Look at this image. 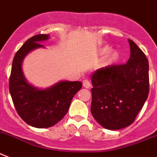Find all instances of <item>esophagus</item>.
Returning a JSON list of instances; mask_svg holds the SVG:
<instances>
[{"label": "esophagus", "instance_id": "esophagus-1", "mask_svg": "<svg viewBox=\"0 0 157 157\" xmlns=\"http://www.w3.org/2000/svg\"><path fill=\"white\" fill-rule=\"evenodd\" d=\"M83 86L85 87V88H86V89H89V88H90V86H91L90 81H89V80H87V79L84 80V81H83Z\"/></svg>", "mask_w": 157, "mask_h": 157}]
</instances>
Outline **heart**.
I'll return each mask as SVG.
<instances>
[{
	"label": "heart",
	"mask_w": 157,
	"mask_h": 157,
	"mask_svg": "<svg viewBox=\"0 0 157 157\" xmlns=\"http://www.w3.org/2000/svg\"><path fill=\"white\" fill-rule=\"evenodd\" d=\"M110 52V48H105L103 50V52L105 54H107L109 53V52ZM112 59H113L114 61H117V60H118V59H119V55H118V53H117V52H114V53L112 55Z\"/></svg>",
	"instance_id": "b5f03b06"
}]
</instances>
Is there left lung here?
<instances>
[{
    "label": "left lung",
    "instance_id": "1",
    "mask_svg": "<svg viewBox=\"0 0 157 157\" xmlns=\"http://www.w3.org/2000/svg\"><path fill=\"white\" fill-rule=\"evenodd\" d=\"M130 57L124 64L101 68L92 75L91 113L105 128L129 126L143 108L149 92L148 60L128 39Z\"/></svg>",
    "mask_w": 157,
    "mask_h": 157
}]
</instances>
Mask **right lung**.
Here are the masks:
<instances>
[{"label": "right lung", "mask_w": 157, "mask_h": 157, "mask_svg": "<svg viewBox=\"0 0 157 157\" xmlns=\"http://www.w3.org/2000/svg\"><path fill=\"white\" fill-rule=\"evenodd\" d=\"M48 34L32 36L16 52L9 77V93L18 115L25 123L44 128L55 125L66 115L74 95L82 87L81 81H60L50 88L39 89L26 81L22 61L32 50L44 46Z\"/></svg>", "instance_id": "obj_1"}]
</instances>
